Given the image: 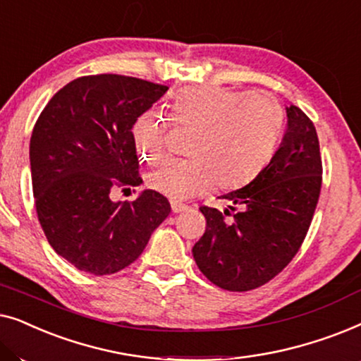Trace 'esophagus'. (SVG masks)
Instances as JSON below:
<instances>
[{
    "mask_svg": "<svg viewBox=\"0 0 361 361\" xmlns=\"http://www.w3.org/2000/svg\"><path fill=\"white\" fill-rule=\"evenodd\" d=\"M171 205H172V212H174V214H180V212L189 210V205L180 204V202H172Z\"/></svg>",
    "mask_w": 361,
    "mask_h": 361,
    "instance_id": "34e87169",
    "label": "esophagus"
}]
</instances>
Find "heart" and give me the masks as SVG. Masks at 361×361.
<instances>
[{"instance_id":"obj_1","label":"heart","mask_w":361,"mask_h":361,"mask_svg":"<svg viewBox=\"0 0 361 361\" xmlns=\"http://www.w3.org/2000/svg\"><path fill=\"white\" fill-rule=\"evenodd\" d=\"M172 118L195 128L190 159H169L149 174V185L172 200L210 189H235L266 166L283 130V108L276 98L251 90L190 87L172 103ZM131 137L142 159L159 161L167 125L159 111L147 110L133 123Z\"/></svg>"}]
</instances>
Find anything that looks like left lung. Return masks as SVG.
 I'll use <instances>...</instances> for the list:
<instances>
[{
	"label": "left lung",
	"instance_id": "left-lung-1",
	"mask_svg": "<svg viewBox=\"0 0 361 361\" xmlns=\"http://www.w3.org/2000/svg\"><path fill=\"white\" fill-rule=\"evenodd\" d=\"M288 130L250 184L221 195L224 212L200 207L207 220L192 248L199 269L226 290L259 288L298 253L312 221L322 185V159L314 123L300 108L286 106ZM240 210L228 221L226 215Z\"/></svg>",
	"mask_w": 361,
	"mask_h": 361
}]
</instances>
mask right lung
Returning <instances> with one entry per match:
<instances>
[{"label":"right lung","instance_id":"obj_1","mask_svg":"<svg viewBox=\"0 0 361 361\" xmlns=\"http://www.w3.org/2000/svg\"><path fill=\"white\" fill-rule=\"evenodd\" d=\"M166 92L135 77H80L37 118L29 162L39 224L77 269L103 276L126 268L171 214L169 200L151 189L133 202L110 197L115 185L142 182L131 128Z\"/></svg>","mask_w":361,"mask_h":361}]
</instances>
